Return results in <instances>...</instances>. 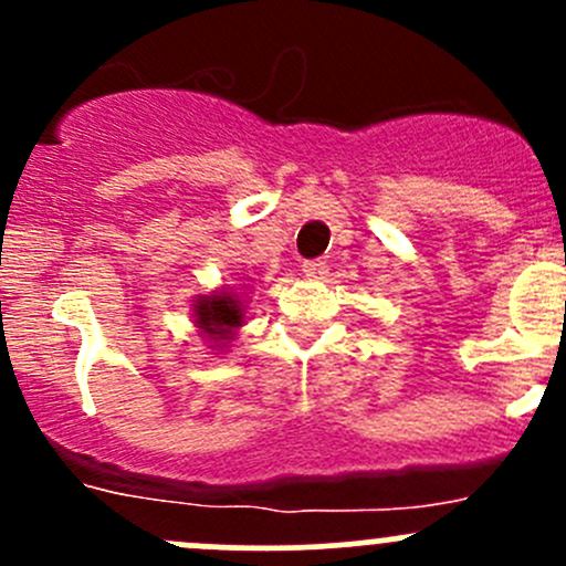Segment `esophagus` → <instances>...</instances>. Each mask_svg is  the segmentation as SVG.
Wrapping results in <instances>:
<instances>
[{
    "instance_id": "1",
    "label": "esophagus",
    "mask_w": 566,
    "mask_h": 566,
    "mask_svg": "<svg viewBox=\"0 0 566 566\" xmlns=\"http://www.w3.org/2000/svg\"><path fill=\"white\" fill-rule=\"evenodd\" d=\"M301 271L306 273V276L312 279H323L325 273H328V265H325V260H304V265H301Z\"/></svg>"
}]
</instances>
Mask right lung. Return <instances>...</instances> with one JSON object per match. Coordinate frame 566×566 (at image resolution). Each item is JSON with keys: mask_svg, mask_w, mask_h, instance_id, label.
<instances>
[{"mask_svg": "<svg viewBox=\"0 0 566 566\" xmlns=\"http://www.w3.org/2000/svg\"><path fill=\"white\" fill-rule=\"evenodd\" d=\"M197 323L205 334H213L224 339L230 331H235L243 323L241 304L232 295H205L197 304Z\"/></svg>", "mask_w": 566, "mask_h": 566, "instance_id": "1", "label": "right lung"}]
</instances>
